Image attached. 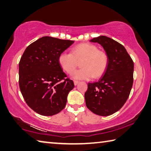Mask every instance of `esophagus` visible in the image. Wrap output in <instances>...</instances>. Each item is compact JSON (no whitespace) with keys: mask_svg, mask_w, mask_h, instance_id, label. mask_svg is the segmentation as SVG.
Listing matches in <instances>:
<instances>
[{"mask_svg":"<svg viewBox=\"0 0 151 151\" xmlns=\"http://www.w3.org/2000/svg\"><path fill=\"white\" fill-rule=\"evenodd\" d=\"M73 83H74V85H75V86H77L78 84L79 83H80V81H77V80H75V81H73Z\"/></svg>","mask_w":151,"mask_h":151,"instance_id":"obj_1","label":"esophagus"}]
</instances>
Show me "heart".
Here are the masks:
<instances>
[{
  "instance_id": "obj_1",
  "label": "heart",
  "mask_w": 151,
  "mask_h": 151,
  "mask_svg": "<svg viewBox=\"0 0 151 151\" xmlns=\"http://www.w3.org/2000/svg\"><path fill=\"white\" fill-rule=\"evenodd\" d=\"M78 60L83 68L75 71ZM58 62L66 73H72L76 80L99 78L104 75L109 65V56L106 52L99 50L96 45L82 43L74 46L71 52H63L58 57Z\"/></svg>"
}]
</instances>
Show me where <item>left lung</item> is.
<instances>
[{"mask_svg": "<svg viewBox=\"0 0 151 151\" xmlns=\"http://www.w3.org/2000/svg\"><path fill=\"white\" fill-rule=\"evenodd\" d=\"M101 44L109 56V65L97 82L88 83L87 107L100 116L119 110L127 100L133 83L134 63L122 44L105 36L90 40Z\"/></svg>", "mask_w": 151, "mask_h": 151, "instance_id": "left-lung-1", "label": "left lung"}]
</instances>
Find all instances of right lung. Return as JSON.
<instances>
[{
    "mask_svg": "<svg viewBox=\"0 0 151 151\" xmlns=\"http://www.w3.org/2000/svg\"><path fill=\"white\" fill-rule=\"evenodd\" d=\"M73 40L44 36L29 45L19 62V87L29 107L38 114L52 116L65 107L74 88L58 62Z\"/></svg>",
    "mask_w": 151,
    "mask_h": 151,
    "instance_id": "1",
    "label": "right lung"
}]
</instances>
